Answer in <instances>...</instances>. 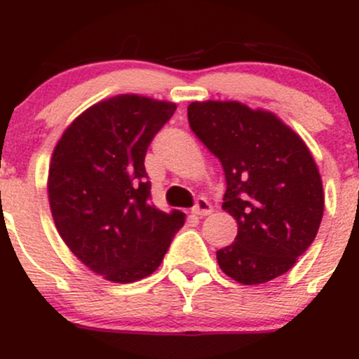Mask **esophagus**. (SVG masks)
<instances>
[{
  "instance_id": "esophagus-1",
  "label": "esophagus",
  "mask_w": 359,
  "mask_h": 359,
  "mask_svg": "<svg viewBox=\"0 0 359 359\" xmlns=\"http://www.w3.org/2000/svg\"><path fill=\"white\" fill-rule=\"evenodd\" d=\"M212 212V205L209 204L208 199H204V197H199L197 199L196 205L192 208V214L194 216H199V217H204V216H209V214Z\"/></svg>"
}]
</instances>
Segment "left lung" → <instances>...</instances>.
<instances>
[{
  "label": "left lung",
  "mask_w": 359,
  "mask_h": 359,
  "mask_svg": "<svg viewBox=\"0 0 359 359\" xmlns=\"http://www.w3.org/2000/svg\"><path fill=\"white\" fill-rule=\"evenodd\" d=\"M196 137L226 175L222 209L238 234L216 253L243 285L280 277L316 240L324 212L323 180L304 140L270 111L238 101H196L187 108Z\"/></svg>",
  "instance_id": "1"
}]
</instances>
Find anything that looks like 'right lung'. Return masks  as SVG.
Wrapping results in <instances>:
<instances>
[{
	"label": "right lung",
	"mask_w": 359,
	"mask_h": 359,
	"mask_svg": "<svg viewBox=\"0 0 359 359\" xmlns=\"http://www.w3.org/2000/svg\"><path fill=\"white\" fill-rule=\"evenodd\" d=\"M175 102L119 94L79 114L64 131L48 167V203L69 250L114 283L151 275L185 214L150 203L148 145Z\"/></svg>",
	"instance_id": "right-lung-1"
}]
</instances>
